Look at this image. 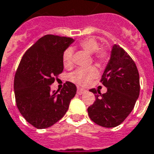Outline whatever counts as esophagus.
<instances>
[{
  "label": "esophagus",
  "instance_id": "esophagus-1",
  "mask_svg": "<svg viewBox=\"0 0 154 154\" xmlns=\"http://www.w3.org/2000/svg\"><path fill=\"white\" fill-rule=\"evenodd\" d=\"M84 92H86V90H85V89H83V88H77V94L82 95V94H83Z\"/></svg>",
  "mask_w": 154,
  "mask_h": 154
}]
</instances>
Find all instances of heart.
Segmentation results:
<instances>
[{
  "mask_svg": "<svg viewBox=\"0 0 154 154\" xmlns=\"http://www.w3.org/2000/svg\"><path fill=\"white\" fill-rule=\"evenodd\" d=\"M79 47L82 50L91 54L93 61L98 63H105L109 58V53L105 49H100L98 42L92 37H86L79 42ZM62 64L65 68L69 69L73 66L72 62V51L66 49L62 56ZM98 76V71L94 66H90L85 69H78L71 75V79L77 84L86 87Z\"/></svg>",
  "mask_w": 154,
  "mask_h": 154,
  "instance_id": "obj_1",
  "label": "heart"
}]
</instances>
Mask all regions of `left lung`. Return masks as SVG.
Segmentation results:
<instances>
[{"instance_id":"8db88e82","label":"left lung","mask_w":154,"mask_h":154,"mask_svg":"<svg viewBox=\"0 0 154 154\" xmlns=\"http://www.w3.org/2000/svg\"><path fill=\"white\" fill-rule=\"evenodd\" d=\"M101 82L106 93L90 89L96 100L88 108L91 120L97 125L114 128L121 124L133 111L139 96L140 84L137 66L125 50L115 44Z\"/></svg>"}]
</instances>
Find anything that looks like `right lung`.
Wrapping results in <instances>:
<instances>
[{"mask_svg": "<svg viewBox=\"0 0 154 154\" xmlns=\"http://www.w3.org/2000/svg\"><path fill=\"white\" fill-rule=\"evenodd\" d=\"M74 42L71 37L46 35L25 52L14 78L17 108L38 129L55 124L66 114L77 87L66 82L62 90L51 86L63 71L62 56Z\"/></svg>", "mask_w": 154, "mask_h": 154, "instance_id": "obj_1", "label": "right lung"}]
</instances>
